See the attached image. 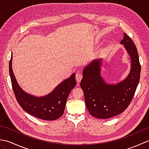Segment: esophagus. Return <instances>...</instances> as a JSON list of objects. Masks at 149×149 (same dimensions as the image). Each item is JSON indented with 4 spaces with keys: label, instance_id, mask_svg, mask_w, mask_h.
Wrapping results in <instances>:
<instances>
[{
    "label": "esophagus",
    "instance_id": "1",
    "mask_svg": "<svg viewBox=\"0 0 149 149\" xmlns=\"http://www.w3.org/2000/svg\"><path fill=\"white\" fill-rule=\"evenodd\" d=\"M75 78H76V81L77 83H79L82 79V78H83V75L81 73H77L76 75H75Z\"/></svg>",
    "mask_w": 149,
    "mask_h": 149
}]
</instances>
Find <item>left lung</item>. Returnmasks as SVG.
Segmentation results:
<instances>
[{"label":"left lung","mask_w":149,"mask_h":149,"mask_svg":"<svg viewBox=\"0 0 149 149\" xmlns=\"http://www.w3.org/2000/svg\"><path fill=\"white\" fill-rule=\"evenodd\" d=\"M120 43L124 45L131 59V68L128 76L116 84H109L100 75L102 59H95L85 66L81 87L85 103L90 115L106 119L123 113L133 98L140 78L141 65L137 49L133 41L123 33Z\"/></svg>","instance_id":"8db88e82"}]
</instances>
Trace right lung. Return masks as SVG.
<instances>
[{
	"mask_svg": "<svg viewBox=\"0 0 149 149\" xmlns=\"http://www.w3.org/2000/svg\"><path fill=\"white\" fill-rule=\"evenodd\" d=\"M12 57L9 65V75L15 97L22 109L42 120L50 121L61 117L64 113L69 94L76 85L75 73L60 83L51 93L44 97H35L25 92L17 83L12 70Z\"/></svg>",
	"mask_w": 149,
	"mask_h": 149,
	"instance_id": "right-lung-1",
	"label": "right lung"
}]
</instances>
